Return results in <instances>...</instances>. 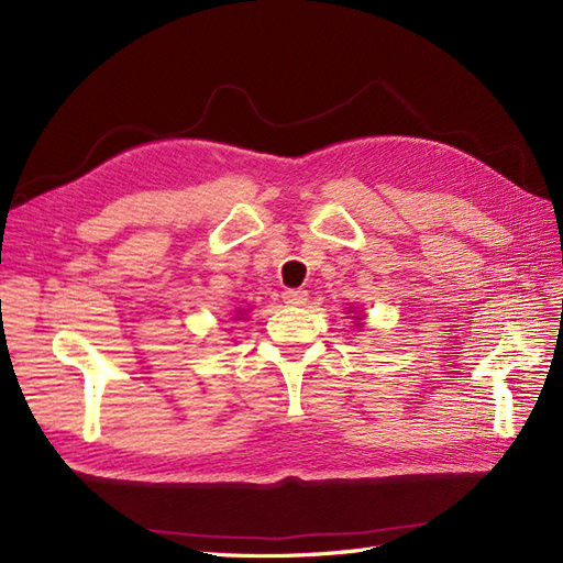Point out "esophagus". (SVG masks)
<instances>
[{
  "instance_id": "esophagus-1",
  "label": "esophagus",
  "mask_w": 563,
  "mask_h": 563,
  "mask_svg": "<svg viewBox=\"0 0 563 563\" xmlns=\"http://www.w3.org/2000/svg\"><path fill=\"white\" fill-rule=\"evenodd\" d=\"M282 298H284L286 305H294V308H300V305L308 302V291H302V288H286Z\"/></svg>"
}]
</instances>
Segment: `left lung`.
<instances>
[{
	"mask_svg": "<svg viewBox=\"0 0 563 563\" xmlns=\"http://www.w3.org/2000/svg\"><path fill=\"white\" fill-rule=\"evenodd\" d=\"M354 319H362V317H354Z\"/></svg>",
	"mask_w": 563,
	"mask_h": 563,
	"instance_id": "left-lung-1",
	"label": "left lung"
}]
</instances>
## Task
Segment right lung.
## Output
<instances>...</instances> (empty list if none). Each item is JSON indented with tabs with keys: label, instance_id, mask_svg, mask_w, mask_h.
<instances>
[{
	"label": "right lung",
	"instance_id": "1",
	"mask_svg": "<svg viewBox=\"0 0 563 563\" xmlns=\"http://www.w3.org/2000/svg\"><path fill=\"white\" fill-rule=\"evenodd\" d=\"M234 319H244V310H240V312H236V317Z\"/></svg>",
	"mask_w": 563,
	"mask_h": 563
}]
</instances>
